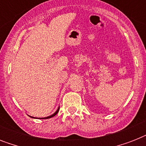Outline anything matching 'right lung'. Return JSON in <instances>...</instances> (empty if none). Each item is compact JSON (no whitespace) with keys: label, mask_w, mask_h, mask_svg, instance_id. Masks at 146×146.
<instances>
[{"label":"right lung","mask_w":146,"mask_h":146,"mask_svg":"<svg viewBox=\"0 0 146 146\" xmlns=\"http://www.w3.org/2000/svg\"><path fill=\"white\" fill-rule=\"evenodd\" d=\"M59 109H60V107L57 108V110L56 111V112L55 113H54L52 114V115H50V116H48V117H42V118H40V119H48V118H50V117H54L56 114H57V113H58V111H59ZM33 117V118H35V117Z\"/></svg>","instance_id":"1"}]
</instances>
